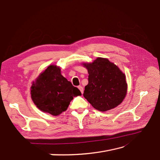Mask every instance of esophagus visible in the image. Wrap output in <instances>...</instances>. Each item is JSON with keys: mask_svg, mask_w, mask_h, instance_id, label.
I'll return each instance as SVG.
<instances>
[{"mask_svg": "<svg viewBox=\"0 0 160 160\" xmlns=\"http://www.w3.org/2000/svg\"><path fill=\"white\" fill-rule=\"evenodd\" d=\"M78 89H80V92H81V93H83V87H82V86H79V87H78Z\"/></svg>", "mask_w": 160, "mask_h": 160, "instance_id": "1", "label": "esophagus"}]
</instances>
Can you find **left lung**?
I'll return each instance as SVG.
<instances>
[{
	"label": "left lung",
	"instance_id": "8db88e82",
	"mask_svg": "<svg viewBox=\"0 0 160 160\" xmlns=\"http://www.w3.org/2000/svg\"><path fill=\"white\" fill-rule=\"evenodd\" d=\"M88 70V84L83 96L95 109L109 110L122 102L127 93L126 76L108 59L98 58L84 64Z\"/></svg>",
	"mask_w": 160,
	"mask_h": 160
}]
</instances>
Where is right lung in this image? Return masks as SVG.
<instances>
[{
	"instance_id": "right-lung-1",
	"label": "right lung",
	"mask_w": 160,
	"mask_h": 160,
	"mask_svg": "<svg viewBox=\"0 0 160 160\" xmlns=\"http://www.w3.org/2000/svg\"><path fill=\"white\" fill-rule=\"evenodd\" d=\"M81 92L62 76L60 68L51 65L31 87V98L40 110L58 116L67 110L74 96Z\"/></svg>"
}]
</instances>
